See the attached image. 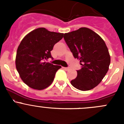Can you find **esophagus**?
<instances>
[{"mask_svg":"<svg viewBox=\"0 0 124 124\" xmlns=\"http://www.w3.org/2000/svg\"><path fill=\"white\" fill-rule=\"evenodd\" d=\"M63 68L64 70H65L66 71H68V70H70V68H68V67H63Z\"/></svg>","mask_w":124,"mask_h":124,"instance_id":"obj_1","label":"esophagus"}]
</instances>
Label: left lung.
I'll use <instances>...</instances> for the list:
<instances>
[{"instance_id":"8db88e82","label":"left lung","mask_w":124,"mask_h":124,"mask_svg":"<svg viewBox=\"0 0 124 124\" xmlns=\"http://www.w3.org/2000/svg\"><path fill=\"white\" fill-rule=\"evenodd\" d=\"M63 38L74 58L79 60L82 66L77 71V77L71 81V85L80 91L92 89L103 79L110 63L104 41L87 27L65 33Z\"/></svg>"}]
</instances>
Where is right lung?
I'll return each mask as SVG.
<instances>
[{
    "label": "right lung",
    "instance_id": "1",
    "mask_svg": "<svg viewBox=\"0 0 124 124\" xmlns=\"http://www.w3.org/2000/svg\"><path fill=\"white\" fill-rule=\"evenodd\" d=\"M63 33L50 32L39 27L27 33L18 46L16 66L21 79L29 87L42 90L54 80L61 66L54 65L45 60L52 57L50 52Z\"/></svg>",
    "mask_w": 124,
    "mask_h": 124
}]
</instances>
